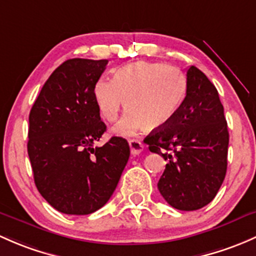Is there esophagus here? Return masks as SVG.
Masks as SVG:
<instances>
[{"label": "esophagus", "instance_id": "1", "mask_svg": "<svg viewBox=\"0 0 256 256\" xmlns=\"http://www.w3.org/2000/svg\"><path fill=\"white\" fill-rule=\"evenodd\" d=\"M128 146H130L131 154L134 156L140 154V153L144 150V144L140 141H137V140H130V141H128Z\"/></svg>", "mask_w": 256, "mask_h": 256}]
</instances>
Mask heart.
<instances>
[{
    "mask_svg": "<svg viewBox=\"0 0 256 256\" xmlns=\"http://www.w3.org/2000/svg\"><path fill=\"white\" fill-rule=\"evenodd\" d=\"M186 90V80L174 67L137 61L115 70L112 80H96L93 98L100 116L110 122L125 106L128 112L112 132L131 136L142 128L156 131L168 125L184 103Z\"/></svg>",
    "mask_w": 256,
    "mask_h": 256,
    "instance_id": "heart-1",
    "label": "heart"
}]
</instances>
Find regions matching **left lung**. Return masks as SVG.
<instances>
[{
  "mask_svg": "<svg viewBox=\"0 0 256 256\" xmlns=\"http://www.w3.org/2000/svg\"><path fill=\"white\" fill-rule=\"evenodd\" d=\"M186 86L176 118L144 144L168 162L158 182L164 200L180 211H195L214 200L224 180L230 134L218 92L206 74L190 66Z\"/></svg>",
  "mask_w": 256,
  "mask_h": 256,
  "instance_id": "1",
  "label": "left lung"
}]
</instances>
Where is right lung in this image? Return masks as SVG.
<instances>
[{
  "instance_id": "right-lung-1",
  "label": "right lung",
  "mask_w": 256,
  "mask_h": 256,
  "mask_svg": "<svg viewBox=\"0 0 256 256\" xmlns=\"http://www.w3.org/2000/svg\"><path fill=\"white\" fill-rule=\"evenodd\" d=\"M108 60L71 58L51 74L29 114L28 156L42 198L66 214H90L108 202L130 157L128 141L106 131L93 87Z\"/></svg>"
}]
</instances>
